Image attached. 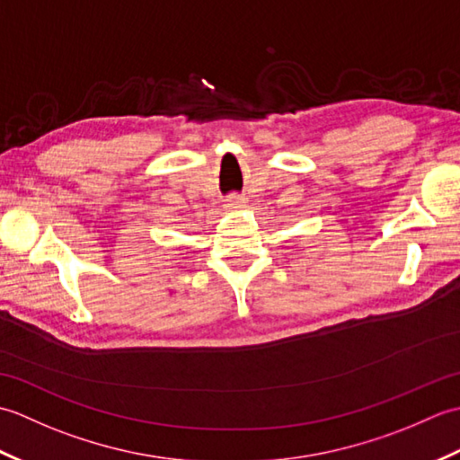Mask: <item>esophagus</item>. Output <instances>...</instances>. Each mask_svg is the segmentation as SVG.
Returning a JSON list of instances; mask_svg holds the SVG:
<instances>
[{
  "instance_id": "34e87169",
  "label": "esophagus",
  "mask_w": 460,
  "mask_h": 460,
  "mask_svg": "<svg viewBox=\"0 0 460 460\" xmlns=\"http://www.w3.org/2000/svg\"><path fill=\"white\" fill-rule=\"evenodd\" d=\"M247 208V199L243 198V195H229L227 199H225V209L227 211H241Z\"/></svg>"
}]
</instances>
